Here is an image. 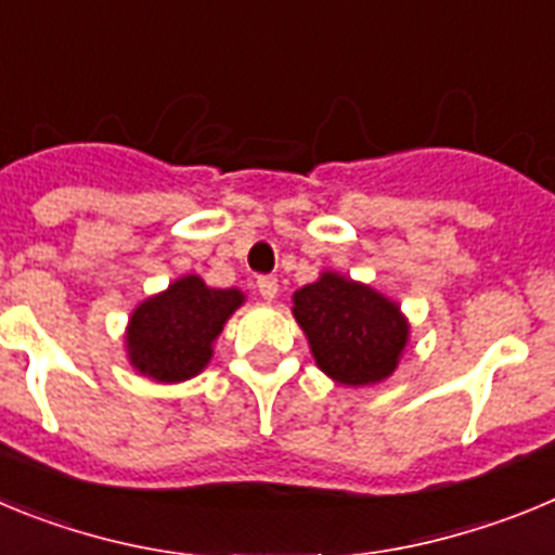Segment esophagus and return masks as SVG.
<instances>
[{
    "mask_svg": "<svg viewBox=\"0 0 555 555\" xmlns=\"http://www.w3.org/2000/svg\"><path fill=\"white\" fill-rule=\"evenodd\" d=\"M255 288H258V294H261L263 300H274V297H278V278H272V274H267V278H258Z\"/></svg>",
    "mask_w": 555,
    "mask_h": 555,
    "instance_id": "esophagus-1",
    "label": "esophagus"
}]
</instances>
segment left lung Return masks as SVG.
Returning <instances> with one entry per match:
<instances>
[{
    "label": "left lung",
    "mask_w": 555,
    "mask_h": 555,
    "mask_svg": "<svg viewBox=\"0 0 555 555\" xmlns=\"http://www.w3.org/2000/svg\"><path fill=\"white\" fill-rule=\"evenodd\" d=\"M292 300L313 361L336 384L372 386L397 370L409 345V322L389 297L345 274L322 272Z\"/></svg>",
    "instance_id": "left-lung-1"
}]
</instances>
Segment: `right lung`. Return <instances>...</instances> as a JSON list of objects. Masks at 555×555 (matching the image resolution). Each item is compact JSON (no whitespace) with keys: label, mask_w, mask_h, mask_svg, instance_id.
<instances>
[{"label":"right lung","mask_w":555,"mask_h":555,"mask_svg":"<svg viewBox=\"0 0 555 555\" xmlns=\"http://www.w3.org/2000/svg\"><path fill=\"white\" fill-rule=\"evenodd\" d=\"M244 302L238 288H210L199 274H185L146 297L130 313L127 358L158 384H180L199 375L214 356V341L230 313Z\"/></svg>","instance_id":"1"}]
</instances>
